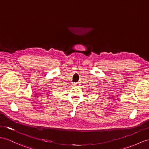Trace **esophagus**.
Returning <instances> with one entry per match:
<instances>
[{"label":"esophagus","mask_w":149,"mask_h":149,"mask_svg":"<svg viewBox=\"0 0 149 149\" xmlns=\"http://www.w3.org/2000/svg\"><path fill=\"white\" fill-rule=\"evenodd\" d=\"M74 85L78 86V85H79V83H74Z\"/></svg>","instance_id":"34e87169"}]
</instances>
